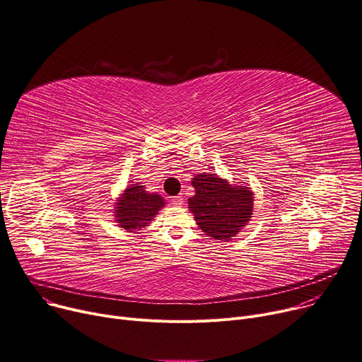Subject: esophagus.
<instances>
[{
    "label": "esophagus",
    "instance_id": "34e87169",
    "mask_svg": "<svg viewBox=\"0 0 362 362\" xmlns=\"http://www.w3.org/2000/svg\"><path fill=\"white\" fill-rule=\"evenodd\" d=\"M171 202L175 206H182L184 204V198H182V195H175V197H173Z\"/></svg>",
    "mask_w": 362,
    "mask_h": 362
}]
</instances>
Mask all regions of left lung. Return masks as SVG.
Returning a JSON list of instances; mask_svg holds the SVG:
<instances>
[{
    "instance_id": "obj_1",
    "label": "left lung",
    "mask_w": 362,
    "mask_h": 362,
    "mask_svg": "<svg viewBox=\"0 0 362 362\" xmlns=\"http://www.w3.org/2000/svg\"><path fill=\"white\" fill-rule=\"evenodd\" d=\"M195 194L188 198L199 230L209 237L230 242L253 217L255 194L246 182L231 184L217 174H195L191 181Z\"/></svg>"
}]
</instances>
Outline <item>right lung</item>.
I'll list each match as a JSON object with an SVG mask.
<instances>
[{
    "label": "right lung",
    "mask_w": 362,
    "mask_h": 362,
    "mask_svg": "<svg viewBox=\"0 0 362 362\" xmlns=\"http://www.w3.org/2000/svg\"><path fill=\"white\" fill-rule=\"evenodd\" d=\"M165 199L156 192H149L139 182L131 184L116 199L113 209L115 223L129 233L149 226L158 211L164 209Z\"/></svg>",
    "instance_id": "add662e5"
}]
</instances>
